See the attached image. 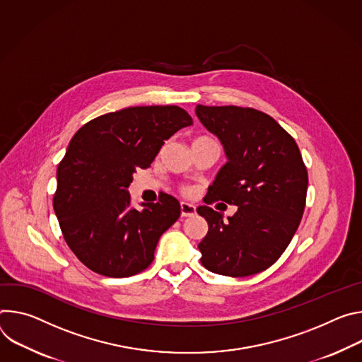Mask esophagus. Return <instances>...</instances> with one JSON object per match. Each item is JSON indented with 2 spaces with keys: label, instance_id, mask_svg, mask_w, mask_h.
<instances>
[{
  "label": "esophagus",
  "instance_id": "esophagus-1",
  "mask_svg": "<svg viewBox=\"0 0 362 362\" xmlns=\"http://www.w3.org/2000/svg\"><path fill=\"white\" fill-rule=\"evenodd\" d=\"M195 214V207L188 203H181V216L182 217H192Z\"/></svg>",
  "mask_w": 362,
  "mask_h": 362
}]
</instances>
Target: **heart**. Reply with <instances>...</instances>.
Instances as JSON below:
<instances>
[{
  "label": "heart",
  "instance_id": "1",
  "mask_svg": "<svg viewBox=\"0 0 362 362\" xmlns=\"http://www.w3.org/2000/svg\"><path fill=\"white\" fill-rule=\"evenodd\" d=\"M185 192H188V191H185Z\"/></svg>",
  "mask_w": 362,
  "mask_h": 362
}]
</instances>
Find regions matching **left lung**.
<instances>
[{"label":"left lung","instance_id":"obj_1","mask_svg":"<svg viewBox=\"0 0 362 362\" xmlns=\"http://www.w3.org/2000/svg\"><path fill=\"white\" fill-rule=\"evenodd\" d=\"M195 113L228 159L207 204L237 206L228 221L211 207L197 209L209 223L198 245L202 264L231 277L263 272L286 250L303 216L308 171L300 151L272 116L253 107L197 105Z\"/></svg>","mask_w":362,"mask_h":362}]
</instances>
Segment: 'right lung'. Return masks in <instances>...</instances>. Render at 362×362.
<instances>
[{"instance_id": "1", "label": "right lung", "mask_w": 362, "mask_h": 362, "mask_svg": "<svg viewBox=\"0 0 362 362\" xmlns=\"http://www.w3.org/2000/svg\"><path fill=\"white\" fill-rule=\"evenodd\" d=\"M192 125L180 106H134L92 119L71 138L57 168L53 207L70 250L90 270L128 277L153 260L158 240L180 217L173 195L132 206L128 187L177 131Z\"/></svg>"}]
</instances>
